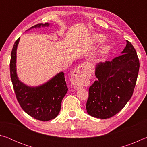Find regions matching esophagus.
Returning <instances> with one entry per match:
<instances>
[{"label":"esophagus","instance_id":"1","mask_svg":"<svg viewBox=\"0 0 147 147\" xmlns=\"http://www.w3.org/2000/svg\"><path fill=\"white\" fill-rule=\"evenodd\" d=\"M86 67V64L81 65L75 69L72 74V83L76 88H78L86 80L88 76Z\"/></svg>","mask_w":147,"mask_h":147}]
</instances>
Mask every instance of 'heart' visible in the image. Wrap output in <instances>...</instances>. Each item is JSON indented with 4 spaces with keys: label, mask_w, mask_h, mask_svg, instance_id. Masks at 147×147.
Listing matches in <instances>:
<instances>
[{
    "label": "heart",
    "mask_w": 147,
    "mask_h": 147,
    "mask_svg": "<svg viewBox=\"0 0 147 147\" xmlns=\"http://www.w3.org/2000/svg\"><path fill=\"white\" fill-rule=\"evenodd\" d=\"M105 39V38L101 34H96L93 37V41L95 43H102Z\"/></svg>",
    "instance_id": "b5f03b06"
}]
</instances>
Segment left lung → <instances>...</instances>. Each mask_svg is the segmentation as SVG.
I'll return each instance as SVG.
<instances>
[{
    "instance_id": "1",
    "label": "left lung",
    "mask_w": 147,
    "mask_h": 147,
    "mask_svg": "<svg viewBox=\"0 0 147 147\" xmlns=\"http://www.w3.org/2000/svg\"><path fill=\"white\" fill-rule=\"evenodd\" d=\"M121 56L96 67L97 80L89 88L87 112L94 117L108 119L123 109L132 96L139 61L136 49L127 41Z\"/></svg>"
}]
</instances>
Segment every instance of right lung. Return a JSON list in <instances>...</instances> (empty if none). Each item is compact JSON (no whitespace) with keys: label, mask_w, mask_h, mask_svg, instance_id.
I'll return each mask as SVG.
<instances>
[{"label":"right lung","mask_w":147,"mask_h":147,"mask_svg":"<svg viewBox=\"0 0 147 147\" xmlns=\"http://www.w3.org/2000/svg\"><path fill=\"white\" fill-rule=\"evenodd\" d=\"M48 23L32 26H48ZM20 38L13 45L11 54L10 76L17 101L22 109L34 119L48 121L56 118L61 109L62 99L67 92L64 73L61 72L43 85L30 88L21 82L16 73V50Z\"/></svg>","instance_id":"obj_1"}]
</instances>
